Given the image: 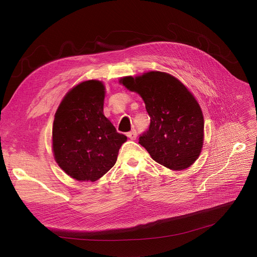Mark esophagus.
<instances>
[{
    "label": "esophagus",
    "mask_w": 257,
    "mask_h": 257,
    "mask_svg": "<svg viewBox=\"0 0 257 257\" xmlns=\"http://www.w3.org/2000/svg\"><path fill=\"white\" fill-rule=\"evenodd\" d=\"M126 136H127L131 140H135V139L137 138V132H136V130H132L131 132H128V133L126 134Z\"/></svg>",
    "instance_id": "1"
}]
</instances>
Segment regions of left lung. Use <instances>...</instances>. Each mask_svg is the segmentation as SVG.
Here are the masks:
<instances>
[{"label": "left lung", "instance_id": "8db88e82", "mask_svg": "<svg viewBox=\"0 0 257 257\" xmlns=\"http://www.w3.org/2000/svg\"><path fill=\"white\" fill-rule=\"evenodd\" d=\"M138 93L151 117L149 131L139 144L153 160L173 170H183L199 158L204 142V117L192 93L175 76L150 71L119 80Z\"/></svg>", "mask_w": 257, "mask_h": 257}]
</instances>
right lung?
<instances>
[{
    "instance_id": "1",
    "label": "right lung",
    "mask_w": 257,
    "mask_h": 257,
    "mask_svg": "<svg viewBox=\"0 0 257 257\" xmlns=\"http://www.w3.org/2000/svg\"><path fill=\"white\" fill-rule=\"evenodd\" d=\"M104 95L102 81H82L65 95L54 116V159L68 176L80 182H95L106 174L127 139L103 115Z\"/></svg>"
}]
</instances>
